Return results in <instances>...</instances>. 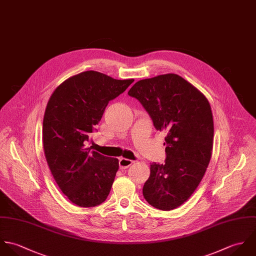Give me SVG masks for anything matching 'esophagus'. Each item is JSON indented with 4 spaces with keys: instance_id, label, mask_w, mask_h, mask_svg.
Listing matches in <instances>:
<instances>
[{
    "instance_id": "1",
    "label": "esophagus",
    "mask_w": 256,
    "mask_h": 256,
    "mask_svg": "<svg viewBox=\"0 0 256 256\" xmlns=\"http://www.w3.org/2000/svg\"><path fill=\"white\" fill-rule=\"evenodd\" d=\"M132 163H134L132 160L126 159V158H120V160H118V165H120V169H126V168L130 167Z\"/></svg>"
}]
</instances>
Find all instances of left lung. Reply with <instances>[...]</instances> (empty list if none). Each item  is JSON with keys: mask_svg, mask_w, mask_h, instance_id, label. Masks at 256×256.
Wrapping results in <instances>:
<instances>
[{"mask_svg": "<svg viewBox=\"0 0 256 256\" xmlns=\"http://www.w3.org/2000/svg\"><path fill=\"white\" fill-rule=\"evenodd\" d=\"M138 100L157 130H165L164 164L152 163L142 193L148 203L170 210L197 189L210 163L214 120L204 95L177 74L136 82L128 93Z\"/></svg>", "mask_w": 256, "mask_h": 256, "instance_id": "8db88e82", "label": "left lung"}]
</instances>
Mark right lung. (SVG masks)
Wrapping results in <instances>:
<instances>
[{
	"mask_svg": "<svg viewBox=\"0 0 256 256\" xmlns=\"http://www.w3.org/2000/svg\"><path fill=\"white\" fill-rule=\"evenodd\" d=\"M134 81L91 70L70 77L52 93L42 126L44 154L55 182L73 204L96 206L110 194L118 160L86 144L108 102Z\"/></svg>",
	"mask_w": 256,
	"mask_h": 256,
	"instance_id": "add662e5",
	"label": "right lung"
}]
</instances>
